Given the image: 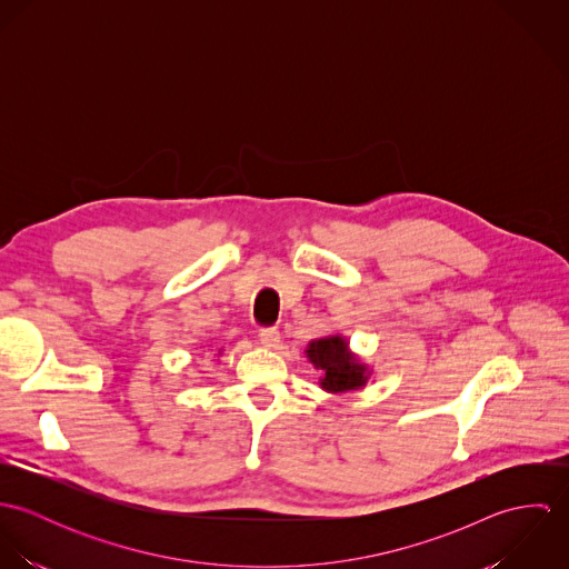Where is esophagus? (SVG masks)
I'll use <instances>...</instances> for the list:
<instances>
[{"label":"esophagus","mask_w":569,"mask_h":569,"mask_svg":"<svg viewBox=\"0 0 569 569\" xmlns=\"http://www.w3.org/2000/svg\"><path fill=\"white\" fill-rule=\"evenodd\" d=\"M258 339H260V343H262V346H267V348H276V346H278V341H280V330H278V328H273V326H269V328H260Z\"/></svg>","instance_id":"1"}]
</instances>
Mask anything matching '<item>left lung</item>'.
Wrapping results in <instances>:
<instances>
[{
  "mask_svg": "<svg viewBox=\"0 0 569 569\" xmlns=\"http://www.w3.org/2000/svg\"><path fill=\"white\" fill-rule=\"evenodd\" d=\"M309 361L322 370V388L328 392H348L366 383V366L359 363L341 337H326L309 343Z\"/></svg>",
  "mask_w": 569,
  "mask_h": 569,
  "instance_id": "left-lung-1",
  "label": "left lung"
}]
</instances>
